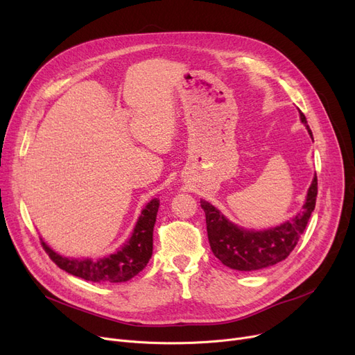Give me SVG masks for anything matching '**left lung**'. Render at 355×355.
Here are the masks:
<instances>
[{"label": "left lung", "mask_w": 355, "mask_h": 355, "mask_svg": "<svg viewBox=\"0 0 355 355\" xmlns=\"http://www.w3.org/2000/svg\"><path fill=\"white\" fill-rule=\"evenodd\" d=\"M299 114L302 123L306 125L312 136L306 124V116L300 111ZM316 195L318 179L315 176L303 209L292 221L264 231H247L234 225L209 202L200 200V207L205 212L208 240L214 256L224 266L240 272L266 268L288 259L300 235L306 230L311 214L315 209Z\"/></svg>", "instance_id": "1"}]
</instances>
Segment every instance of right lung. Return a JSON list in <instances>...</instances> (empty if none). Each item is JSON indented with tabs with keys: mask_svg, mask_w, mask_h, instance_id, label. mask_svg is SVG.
Returning <instances> with one entry per match:
<instances>
[{
	"mask_svg": "<svg viewBox=\"0 0 355 355\" xmlns=\"http://www.w3.org/2000/svg\"><path fill=\"white\" fill-rule=\"evenodd\" d=\"M159 209V200L153 199L141 215L127 244L114 254L92 261L62 257L42 241L44 251L58 267L76 277L94 283H121L137 276L153 254V228Z\"/></svg>",
	"mask_w": 355,
	"mask_h": 355,
	"instance_id": "add662e5",
	"label": "right lung"
}]
</instances>
